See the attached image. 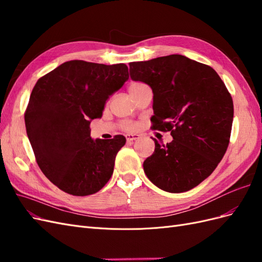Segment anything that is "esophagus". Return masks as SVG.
<instances>
[{"mask_svg":"<svg viewBox=\"0 0 262 262\" xmlns=\"http://www.w3.org/2000/svg\"><path fill=\"white\" fill-rule=\"evenodd\" d=\"M125 139L128 142H132V141H136V140L140 139V136H138V134H126Z\"/></svg>","mask_w":262,"mask_h":262,"instance_id":"34e87169","label":"esophagus"}]
</instances>
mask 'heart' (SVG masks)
<instances>
[{"mask_svg": "<svg viewBox=\"0 0 262 262\" xmlns=\"http://www.w3.org/2000/svg\"><path fill=\"white\" fill-rule=\"evenodd\" d=\"M140 85H142V84H141V83H132V84L129 86V92L132 91L133 89H137V87H139ZM124 128H125L126 130H132V129H133V124L130 123V122H126V123L124 124Z\"/></svg>", "mask_w": 262, "mask_h": 262, "instance_id": "b5f03b06", "label": "heart"}]
</instances>
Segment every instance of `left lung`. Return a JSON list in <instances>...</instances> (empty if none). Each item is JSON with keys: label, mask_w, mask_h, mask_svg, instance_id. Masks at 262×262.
I'll return each mask as SVG.
<instances>
[{"label": "left lung", "mask_w": 262, "mask_h": 262, "mask_svg": "<svg viewBox=\"0 0 262 262\" xmlns=\"http://www.w3.org/2000/svg\"><path fill=\"white\" fill-rule=\"evenodd\" d=\"M132 81L153 92V129L172 141L155 142L143 163L147 178L170 193L185 192L207 179L223 158L231 137V94L211 67L181 54L131 62Z\"/></svg>", "instance_id": "8db88e82"}]
</instances>
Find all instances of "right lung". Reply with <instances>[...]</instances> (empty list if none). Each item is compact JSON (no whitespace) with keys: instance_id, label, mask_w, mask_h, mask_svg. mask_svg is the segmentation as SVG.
Segmentation results:
<instances>
[{"instance_id":"obj_1","label":"right lung","mask_w":262,"mask_h":262,"mask_svg":"<svg viewBox=\"0 0 262 262\" xmlns=\"http://www.w3.org/2000/svg\"><path fill=\"white\" fill-rule=\"evenodd\" d=\"M128 78L123 63L72 60L37 81L25 113L27 136L38 166L62 191L94 194L112 178L125 138L94 140L90 124Z\"/></svg>"}]
</instances>
